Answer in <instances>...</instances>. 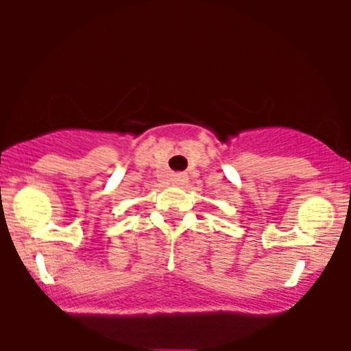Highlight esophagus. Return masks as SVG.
<instances>
[{
  "mask_svg": "<svg viewBox=\"0 0 351 351\" xmlns=\"http://www.w3.org/2000/svg\"><path fill=\"white\" fill-rule=\"evenodd\" d=\"M172 181L176 182V184H182V182H186V176L184 173H173Z\"/></svg>",
  "mask_w": 351,
  "mask_h": 351,
  "instance_id": "obj_1",
  "label": "esophagus"
}]
</instances>
